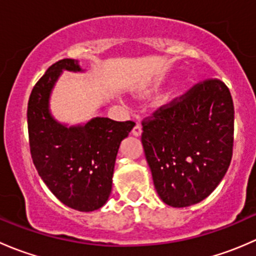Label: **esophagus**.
<instances>
[{
  "label": "esophagus",
  "instance_id": "1",
  "mask_svg": "<svg viewBox=\"0 0 256 256\" xmlns=\"http://www.w3.org/2000/svg\"><path fill=\"white\" fill-rule=\"evenodd\" d=\"M142 134V128H141L140 124H136L135 128H132V135L134 136H140Z\"/></svg>",
  "mask_w": 256,
  "mask_h": 256
}]
</instances>
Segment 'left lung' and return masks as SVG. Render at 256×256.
<instances>
[{
    "instance_id": "obj_1",
    "label": "left lung",
    "mask_w": 256,
    "mask_h": 256,
    "mask_svg": "<svg viewBox=\"0 0 256 256\" xmlns=\"http://www.w3.org/2000/svg\"><path fill=\"white\" fill-rule=\"evenodd\" d=\"M142 146L154 188L174 208L206 200L233 154L234 105L218 79L206 80L142 122Z\"/></svg>"
}]
</instances>
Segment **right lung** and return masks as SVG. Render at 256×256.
Masks as SVG:
<instances>
[{
	"mask_svg": "<svg viewBox=\"0 0 256 256\" xmlns=\"http://www.w3.org/2000/svg\"><path fill=\"white\" fill-rule=\"evenodd\" d=\"M63 70L84 72L74 59L48 68L28 100L30 147L38 174L63 204L80 212L102 208L109 200L116 154L135 122L96 116L69 126L49 109L52 90Z\"/></svg>",
	"mask_w": 256,
	"mask_h": 256,
	"instance_id": "right-lung-1",
	"label": "right lung"
}]
</instances>
